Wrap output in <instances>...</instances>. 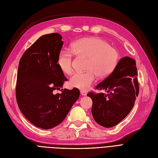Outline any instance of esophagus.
<instances>
[{
  "mask_svg": "<svg viewBox=\"0 0 158 158\" xmlns=\"http://www.w3.org/2000/svg\"><path fill=\"white\" fill-rule=\"evenodd\" d=\"M87 91H85V90H81V95L83 96H85V95H87Z\"/></svg>",
  "mask_w": 158,
  "mask_h": 158,
  "instance_id": "esophagus-1",
  "label": "esophagus"
}]
</instances>
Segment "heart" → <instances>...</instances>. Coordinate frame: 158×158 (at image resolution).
Instances as JSON below:
<instances>
[{
    "label": "heart",
    "mask_w": 158,
    "mask_h": 158,
    "mask_svg": "<svg viewBox=\"0 0 158 158\" xmlns=\"http://www.w3.org/2000/svg\"><path fill=\"white\" fill-rule=\"evenodd\" d=\"M73 54L88 57V71L75 73L69 80L71 87L81 89L89 87L97 75L105 77L111 74L119 60L118 52L106 40L95 37L81 38L71 44V51L63 48L59 52L57 64L64 74H70L73 71Z\"/></svg>",
    "instance_id": "1"
}]
</instances>
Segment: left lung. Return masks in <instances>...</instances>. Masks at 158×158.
<instances>
[{"label":"left lung","mask_w":158,"mask_h":158,"mask_svg":"<svg viewBox=\"0 0 158 158\" xmlns=\"http://www.w3.org/2000/svg\"><path fill=\"white\" fill-rule=\"evenodd\" d=\"M135 60L124 56L111 73L96 86L106 94L89 93L93 106L91 113L97 123L105 127H112L121 122L129 112L139 94Z\"/></svg>","instance_id":"obj_1"}]
</instances>
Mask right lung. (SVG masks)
Listing matches in <instances>:
<instances>
[{
    "label": "right lung",
    "mask_w": 158,
    "mask_h": 158,
    "mask_svg": "<svg viewBox=\"0 0 158 158\" xmlns=\"http://www.w3.org/2000/svg\"><path fill=\"white\" fill-rule=\"evenodd\" d=\"M63 44L59 33L44 35L20 59L16 98L23 115L35 126L48 129L60 124L79 98L77 88L54 94L67 80L57 64Z\"/></svg>",
    "instance_id": "1"
}]
</instances>
